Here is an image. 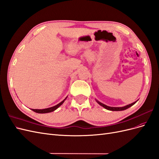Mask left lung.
Masks as SVG:
<instances>
[{"instance_id": "obj_1", "label": "left lung", "mask_w": 159, "mask_h": 159, "mask_svg": "<svg viewBox=\"0 0 159 159\" xmlns=\"http://www.w3.org/2000/svg\"><path fill=\"white\" fill-rule=\"evenodd\" d=\"M96 100V99H95ZM138 101V100H137ZM137 101H136V102H133V103H131V104H129V105H125V106H124V107H109V106H107V105H105V104H103V103H101V102H99V101H98V100H96V102H97V103L99 104V105H100L101 106H102V107H103L105 109H107V110H109V111H123V110H125V109H128V108H129L130 107H131V106H133V105Z\"/></svg>"}]
</instances>
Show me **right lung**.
<instances>
[{"mask_svg": "<svg viewBox=\"0 0 159 159\" xmlns=\"http://www.w3.org/2000/svg\"><path fill=\"white\" fill-rule=\"evenodd\" d=\"M66 97L62 102H61L60 103H58L57 105H55V106H53L52 107H49V108H46V109H31L33 111H34L36 113H50V112H52L54 111H55L56 109H57V108H58L60 105H61L62 104L64 103V102H65V100L67 99Z\"/></svg>", "mask_w": 159, "mask_h": 159, "instance_id": "obj_1", "label": "right lung"}]
</instances>
